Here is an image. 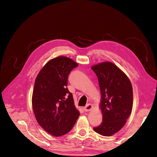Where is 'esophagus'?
<instances>
[{"instance_id": "obj_1", "label": "esophagus", "mask_w": 157, "mask_h": 157, "mask_svg": "<svg viewBox=\"0 0 157 157\" xmlns=\"http://www.w3.org/2000/svg\"><path fill=\"white\" fill-rule=\"evenodd\" d=\"M93 107H94V106H93L92 104H88L86 107H85V108H84V110H85L86 112L90 111H91V110L92 109Z\"/></svg>"}]
</instances>
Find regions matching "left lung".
Segmentation results:
<instances>
[{
    "instance_id": "left-lung-1",
    "label": "left lung",
    "mask_w": 157,
    "mask_h": 157,
    "mask_svg": "<svg viewBox=\"0 0 157 157\" xmlns=\"http://www.w3.org/2000/svg\"><path fill=\"white\" fill-rule=\"evenodd\" d=\"M91 68L98 80L102 114V123L94 130L102 136H111L125 125L131 114L132 86L126 74L111 62L98 63Z\"/></svg>"
}]
</instances>
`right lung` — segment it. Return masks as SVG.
<instances>
[{"instance_id": "1", "label": "right lung", "mask_w": 157, "mask_h": 157, "mask_svg": "<svg viewBox=\"0 0 157 157\" xmlns=\"http://www.w3.org/2000/svg\"><path fill=\"white\" fill-rule=\"evenodd\" d=\"M78 66L68 57L58 56L48 61L36 78L33 111L39 125L55 137L70 132L80 114L67 87L69 73Z\"/></svg>"}]
</instances>
